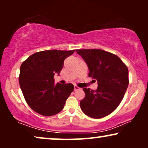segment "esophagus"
Segmentation results:
<instances>
[{
    "label": "esophagus",
    "instance_id": "obj_1",
    "mask_svg": "<svg viewBox=\"0 0 148 148\" xmlns=\"http://www.w3.org/2000/svg\"><path fill=\"white\" fill-rule=\"evenodd\" d=\"M80 90V88H79V87L76 86H74V91H77V90Z\"/></svg>",
    "mask_w": 148,
    "mask_h": 148
}]
</instances>
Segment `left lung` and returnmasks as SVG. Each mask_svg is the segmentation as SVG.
Here are the masks:
<instances>
[{
	"instance_id": "8db88e82",
	"label": "left lung",
	"mask_w": 148,
	"mask_h": 148,
	"mask_svg": "<svg viewBox=\"0 0 148 148\" xmlns=\"http://www.w3.org/2000/svg\"><path fill=\"white\" fill-rule=\"evenodd\" d=\"M88 66L89 77L98 82L96 90L83 88L80 107L84 114L100 119L112 113L122 101L129 85V71L121 58L100 49L76 50Z\"/></svg>"
}]
</instances>
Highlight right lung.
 Wrapping results in <instances>:
<instances>
[{
	"label": "right lung",
	"instance_id": "obj_1",
	"mask_svg": "<svg viewBox=\"0 0 148 148\" xmlns=\"http://www.w3.org/2000/svg\"><path fill=\"white\" fill-rule=\"evenodd\" d=\"M75 50H50L28 57L20 67L19 82L26 102L38 114L49 116L63 109L74 90L71 84H54V74L60 75L64 60Z\"/></svg>",
	"mask_w": 148,
	"mask_h": 148
}]
</instances>
